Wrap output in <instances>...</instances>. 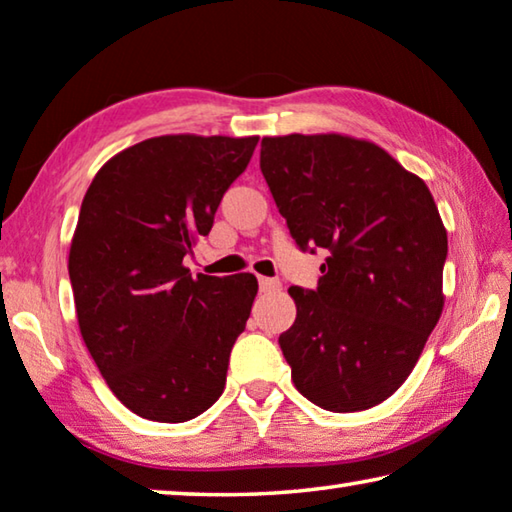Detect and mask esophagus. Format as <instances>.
<instances>
[{
    "mask_svg": "<svg viewBox=\"0 0 512 512\" xmlns=\"http://www.w3.org/2000/svg\"><path fill=\"white\" fill-rule=\"evenodd\" d=\"M275 289H280V282L278 280H273V278H259V291H275Z\"/></svg>",
    "mask_w": 512,
    "mask_h": 512,
    "instance_id": "1",
    "label": "esophagus"
}]
</instances>
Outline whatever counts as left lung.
Masks as SVG:
<instances>
[{
	"label": "left lung",
	"instance_id": "left-lung-1",
	"mask_svg": "<svg viewBox=\"0 0 512 512\" xmlns=\"http://www.w3.org/2000/svg\"><path fill=\"white\" fill-rule=\"evenodd\" d=\"M259 168L300 250L326 248L316 289L291 287L278 344L307 401L358 412L389 399L442 316L446 230L421 177L342 134L266 136Z\"/></svg>",
	"mask_w": 512,
	"mask_h": 512
}]
</instances>
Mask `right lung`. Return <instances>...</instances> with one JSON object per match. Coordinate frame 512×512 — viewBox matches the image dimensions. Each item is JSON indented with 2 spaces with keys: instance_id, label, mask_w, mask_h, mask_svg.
I'll return each instance as SVG.
<instances>
[{
  "instance_id": "1",
  "label": "right lung",
  "mask_w": 512,
  "mask_h": 512,
  "mask_svg": "<svg viewBox=\"0 0 512 512\" xmlns=\"http://www.w3.org/2000/svg\"><path fill=\"white\" fill-rule=\"evenodd\" d=\"M257 141L154 136L109 159L81 202L68 257L79 330L116 399L143 419L180 424L223 394L257 280L193 278L184 257Z\"/></svg>"
}]
</instances>
